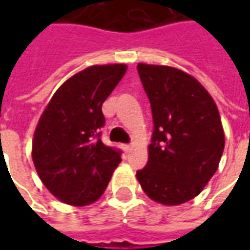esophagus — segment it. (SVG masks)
<instances>
[{
  "mask_svg": "<svg viewBox=\"0 0 250 250\" xmlns=\"http://www.w3.org/2000/svg\"><path fill=\"white\" fill-rule=\"evenodd\" d=\"M123 151L125 152V154H128V152H131V150H132V146H130V145H123Z\"/></svg>",
  "mask_w": 250,
  "mask_h": 250,
  "instance_id": "34e87169",
  "label": "esophagus"
}]
</instances>
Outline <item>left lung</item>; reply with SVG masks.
<instances>
[{
  "label": "left lung",
  "mask_w": 250,
  "mask_h": 250,
  "mask_svg": "<svg viewBox=\"0 0 250 250\" xmlns=\"http://www.w3.org/2000/svg\"><path fill=\"white\" fill-rule=\"evenodd\" d=\"M151 104L148 161L136 171L143 191L158 204L197 197L218 168L225 135L218 108L198 80L167 65L138 64Z\"/></svg>",
  "instance_id": "obj_1"
}]
</instances>
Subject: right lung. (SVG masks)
<instances>
[{
  "instance_id": "1",
  "label": "right lung",
  "mask_w": 250,
  "mask_h": 250,
  "mask_svg": "<svg viewBox=\"0 0 250 250\" xmlns=\"http://www.w3.org/2000/svg\"><path fill=\"white\" fill-rule=\"evenodd\" d=\"M125 71V64L85 68L57 89L41 115L32 158L42 184L64 204H93L122 162L120 150L100 141V128L102 105Z\"/></svg>"
}]
</instances>
